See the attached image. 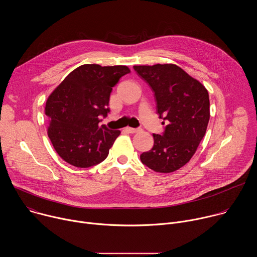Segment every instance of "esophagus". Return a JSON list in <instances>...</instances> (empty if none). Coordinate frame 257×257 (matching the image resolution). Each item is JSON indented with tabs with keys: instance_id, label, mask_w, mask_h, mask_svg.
<instances>
[{
	"instance_id": "1",
	"label": "esophagus",
	"mask_w": 257,
	"mask_h": 257,
	"mask_svg": "<svg viewBox=\"0 0 257 257\" xmlns=\"http://www.w3.org/2000/svg\"><path fill=\"white\" fill-rule=\"evenodd\" d=\"M126 131H127V132H129V133H136V132H138V131H139V129H138V128H131V127H127V128H126Z\"/></svg>"
}]
</instances>
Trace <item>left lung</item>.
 Listing matches in <instances>:
<instances>
[{
    "mask_svg": "<svg viewBox=\"0 0 257 257\" xmlns=\"http://www.w3.org/2000/svg\"><path fill=\"white\" fill-rule=\"evenodd\" d=\"M133 68L153 89L157 113L168 123L163 135L154 134L153 149L141 154L140 160L155 172H175L190 161L205 134L209 121L208 92L174 64Z\"/></svg>",
    "mask_w": 257,
    "mask_h": 257,
    "instance_id": "left-lung-1",
    "label": "left lung"
}]
</instances>
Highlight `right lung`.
<instances>
[{
	"mask_svg": "<svg viewBox=\"0 0 257 257\" xmlns=\"http://www.w3.org/2000/svg\"><path fill=\"white\" fill-rule=\"evenodd\" d=\"M127 66L85 64L73 70L46 103L48 135L57 154L68 164L89 168L104 161L120 130L99 126L109 112L108 100Z\"/></svg>",
	"mask_w": 257,
	"mask_h": 257,
	"instance_id": "1",
	"label": "right lung"
}]
</instances>
